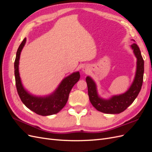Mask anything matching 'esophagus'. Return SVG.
<instances>
[{"mask_svg": "<svg viewBox=\"0 0 152 152\" xmlns=\"http://www.w3.org/2000/svg\"><path fill=\"white\" fill-rule=\"evenodd\" d=\"M88 70H89V69L87 68V66H84L83 68H82V71H83L84 73L87 72H88Z\"/></svg>", "mask_w": 152, "mask_h": 152, "instance_id": "34e87169", "label": "esophagus"}]
</instances>
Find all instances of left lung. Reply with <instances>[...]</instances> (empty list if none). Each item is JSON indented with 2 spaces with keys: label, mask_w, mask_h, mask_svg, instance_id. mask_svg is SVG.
I'll list each match as a JSON object with an SVG mask.
<instances>
[{
  "label": "left lung",
  "mask_w": 152,
  "mask_h": 152,
  "mask_svg": "<svg viewBox=\"0 0 152 152\" xmlns=\"http://www.w3.org/2000/svg\"><path fill=\"white\" fill-rule=\"evenodd\" d=\"M131 47L137 58V68L134 81L125 93L113 96L108 99H103L98 94L96 85L94 80L89 76L86 77V80L90 102L93 107L101 112L115 114L124 112L133 103L141 91L143 81L144 60L137 45L134 43Z\"/></svg>",
  "instance_id": "left-lung-1"
}]
</instances>
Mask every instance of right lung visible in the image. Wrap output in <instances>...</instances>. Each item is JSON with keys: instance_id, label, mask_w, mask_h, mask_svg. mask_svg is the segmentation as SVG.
<instances>
[{"instance_id": "obj_1", "label": "right lung", "mask_w": 152, "mask_h": 152, "mask_svg": "<svg viewBox=\"0 0 152 152\" xmlns=\"http://www.w3.org/2000/svg\"><path fill=\"white\" fill-rule=\"evenodd\" d=\"M26 40L25 38L18 48L15 61V81L18 95L26 107L37 114L42 116L56 114L65 106L72 87L80 79V73L79 72H74L65 78L50 95L39 97L28 93L21 84L18 68L20 54L26 43Z\"/></svg>"}]
</instances>
